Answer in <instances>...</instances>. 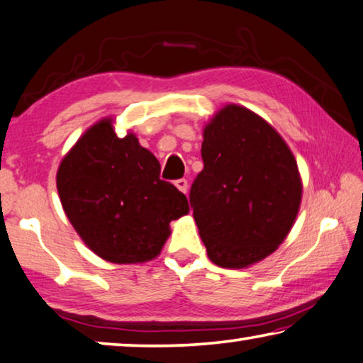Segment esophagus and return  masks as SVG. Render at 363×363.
I'll return each mask as SVG.
<instances>
[{
  "mask_svg": "<svg viewBox=\"0 0 363 363\" xmlns=\"http://www.w3.org/2000/svg\"><path fill=\"white\" fill-rule=\"evenodd\" d=\"M175 186L180 189L182 193H185V194L188 193V182L185 180V178H180V180H177L175 182Z\"/></svg>",
  "mask_w": 363,
  "mask_h": 363,
  "instance_id": "34e87169",
  "label": "esophagus"
}]
</instances>
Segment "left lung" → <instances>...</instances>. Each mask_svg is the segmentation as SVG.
Returning a JSON list of instances; mask_svg holds the SVG:
<instances>
[{"label":"left lung","mask_w":363,"mask_h":363,"mask_svg":"<svg viewBox=\"0 0 363 363\" xmlns=\"http://www.w3.org/2000/svg\"><path fill=\"white\" fill-rule=\"evenodd\" d=\"M204 169L189 204L209 259L242 269L284 242L298 214L302 180L292 150L252 110L230 104L204 126Z\"/></svg>","instance_id":"left-lung-1"}]
</instances>
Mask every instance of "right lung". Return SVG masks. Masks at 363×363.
<instances>
[{
    "label": "right lung",
    "instance_id": "right-lung-1",
    "mask_svg": "<svg viewBox=\"0 0 363 363\" xmlns=\"http://www.w3.org/2000/svg\"><path fill=\"white\" fill-rule=\"evenodd\" d=\"M160 164L113 120L92 125L58 167L57 188L72 227L94 253L116 264L160 253L170 222L188 214L185 194L160 180Z\"/></svg>",
    "mask_w": 363,
    "mask_h": 363
}]
</instances>
